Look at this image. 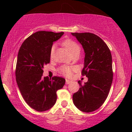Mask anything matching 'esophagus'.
Returning a JSON list of instances; mask_svg holds the SVG:
<instances>
[{
	"label": "esophagus",
	"instance_id": "esophagus-1",
	"mask_svg": "<svg viewBox=\"0 0 132 132\" xmlns=\"http://www.w3.org/2000/svg\"><path fill=\"white\" fill-rule=\"evenodd\" d=\"M71 82V81L69 80L66 79V84H70Z\"/></svg>",
	"mask_w": 132,
	"mask_h": 132
}]
</instances>
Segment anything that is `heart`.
Masks as SVG:
<instances>
[{
    "label": "heart",
    "instance_id": "heart-1",
    "mask_svg": "<svg viewBox=\"0 0 132 132\" xmlns=\"http://www.w3.org/2000/svg\"><path fill=\"white\" fill-rule=\"evenodd\" d=\"M63 45L66 47V48L69 51V52L70 53V54H72L73 53L77 51H80V47L78 45H77V43H75V41L70 40V39H67V40H65L63 42ZM55 45L52 46V47L51 50H50V57H52L53 55H54V51H55ZM74 70V68L71 67H68V66H64L61 68V73L63 74L64 75L66 76V77H70L72 75L73 71Z\"/></svg>",
    "mask_w": 132,
    "mask_h": 132
}]
</instances>
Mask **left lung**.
<instances>
[{
	"instance_id": "left-lung-1",
	"label": "left lung",
	"mask_w": 132,
	"mask_h": 132,
	"mask_svg": "<svg viewBox=\"0 0 132 132\" xmlns=\"http://www.w3.org/2000/svg\"><path fill=\"white\" fill-rule=\"evenodd\" d=\"M82 45L85 53L82 75L88 78L73 95L77 109L91 112L103 105L110 91L113 79L112 60L110 50L99 36L89 32L71 33Z\"/></svg>"
}]
</instances>
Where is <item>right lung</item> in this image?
I'll return each mask as SVG.
<instances>
[{"label":"right lung","mask_w":132,"mask_h":132,"mask_svg":"<svg viewBox=\"0 0 132 132\" xmlns=\"http://www.w3.org/2000/svg\"><path fill=\"white\" fill-rule=\"evenodd\" d=\"M63 34V32H36L23 41L18 52L17 85L26 103L38 112L46 111L55 105L57 91L65 84L62 77H43L44 66L50 62L53 43Z\"/></svg>","instance_id":"obj_1"}]
</instances>
